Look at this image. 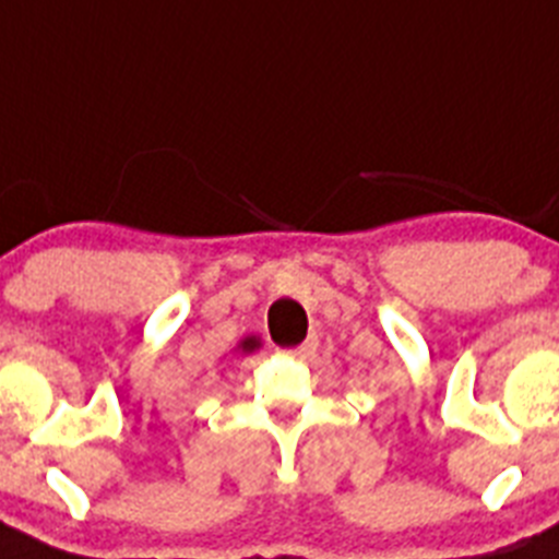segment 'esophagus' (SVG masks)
I'll use <instances>...</instances> for the list:
<instances>
[{
    "instance_id": "1",
    "label": "esophagus",
    "mask_w": 559,
    "mask_h": 559,
    "mask_svg": "<svg viewBox=\"0 0 559 559\" xmlns=\"http://www.w3.org/2000/svg\"><path fill=\"white\" fill-rule=\"evenodd\" d=\"M316 349V344H313V338H308V341H302V344H299V347H290V349H285V355H290V358H305V355H310Z\"/></svg>"
}]
</instances>
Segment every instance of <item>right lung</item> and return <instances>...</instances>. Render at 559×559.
<instances>
[{
  "label": "right lung",
  "instance_id": "1",
  "mask_svg": "<svg viewBox=\"0 0 559 559\" xmlns=\"http://www.w3.org/2000/svg\"><path fill=\"white\" fill-rule=\"evenodd\" d=\"M257 344H260V341H257V338H246L243 341V349H254Z\"/></svg>",
  "mask_w": 559,
  "mask_h": 559
}]
</instances>
